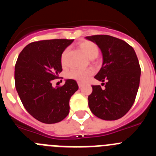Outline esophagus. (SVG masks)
<instances>
[{
  "instance_id": "1",
  "label": "esophagus",
  "mask_w": 156,
  "mask_h": 156,
  "mask_svg": "<svg viewBox=\"0 0 156 156\" xmlns=\"http://www.w3.org/2000/svg\"><path fill=\"white\" fill-rule=\"evenodd\" d=\"M78 86H79L80 88L82 87L83 86V83H81V82H78Z\"/></svg>"
}]
</instances>
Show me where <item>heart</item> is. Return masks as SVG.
Listing matches in <instances>:
<instances>
[{
	"label": "heart",
	"mask_w": 156,
	"mask_h": 156,
	"mask_svg": "<svg viewBox=\"0 0 156 156\" xmlns=\"http://www.w3.org/2000/svg\"><path fill=\"white\" fill-rule=\"evenodd\" d=\"M80 47L82 49V51L84 52V54L87 56L88 58L93 59L94 58L97 57L98 55L99 49L98 46L95 44L94 43L91 42V41H83L80 44ZM68 49H66L64 51L62 52L61 56V61L62 64L65 65L66 62V58H67V55H68ZM93 73L92 70L90 69H72L71 71L69 72L68 77L70 79H73L76 80L81 81V82H84L87 80L90 76Z\"/></svg>",
	"instance_id": "obj_1"
}]
</instances>
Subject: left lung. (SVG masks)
<instances>
[{"mask_svg":"<svg viewBox=\"0 0 156 156\" xmlns=\"http://www.w3.org/2000/svg\"><path fill=\"white\" fill-rule=\"evenodd\" d=\"M86 39L95 43L102 53L103 63L96 80L106 82L105 89L92 86L88 105L92 113L105 120H115L130 109L138 90L140 67L133 48L122 40L108 35Z\"/></svg>","mask_w":156,"mask_h":156,"instance_id":"left-lung-1","label":"left lung"}]
</instances>
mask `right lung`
Segmentation results:
<instances>
[{"mask_svg":"<svg viewBox=\"0 0 156 156\" xmlns=\"http://www.w3.org/2000/svg\"><path fill=\"white\" fill-rule=\"evenodd\" d=\"M73 40L54 39L29 44L15 66V83L23 106L38 121L51 124L69 112V100L78 90L74 80L53 87L52 80L62 71L61 56Z\"/></svg>","mask_w":156,"mask_h":156,"instance_id":"1","label":"right lung"}]
</instances>
